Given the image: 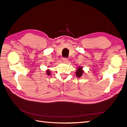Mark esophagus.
Listing matches in <instances>:
<instances>
[{
	"mask_svg": "<svg viewBox=\"0 0 127 127\" xmlns=\"http://www.w3.org/2000/svg\"><path fill=\"white\" fill-rule=\"evenodd\" d=\"M63 62L64 63H67V61H68V60L67 58H63Z\"/></svg>",
	"mask_w": 127,
	"mask_h": 127,
	"instance_id": "esophagus-1",
	"label": "esophagus"
}]
</instances>
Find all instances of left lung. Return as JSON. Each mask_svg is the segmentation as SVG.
<instances>
[{
	"mask_svg": "<svg viewBox=\"0 0 127 127\" xmlns=\"http://www.w3.org/2000/svg\"><path fill=\"white\" fill-rule=\"evenodd\" d=\"M84 73V70H83V67L82 66H78L77 68V70L76 71V76L77 77L79 78L81 77Z\"/></svg>",
	"mask_w": 127,
	"mask_h": 127,
	"instance_id": "left-lung-1",
	"label": "left lung"
}]
</instances>
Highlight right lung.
<instances>
[{
  "label": "right lung",
  "mask_w": 127,
  "mask_h": 127,
  "mask_svg": "<svg viewBox=\"0 0 127 127\" xmlns=\"http://www.w3.org/2000/svg\"><path fill=\"white\" fill-rule=\"evenodd\" d=\"M46 73H47V74L48 76L51 75V71H50V69H47V70H46Z\"/></svg>",
  "instance_id": "right-lung-1"
}]
</instances>
